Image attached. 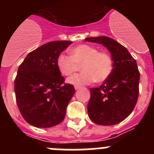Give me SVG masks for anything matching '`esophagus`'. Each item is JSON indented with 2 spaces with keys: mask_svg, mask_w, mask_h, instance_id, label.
<instances>
[{
  "mask_svg": "<svg viewBox=\"0 0 154 154\" xmlns=\"http://www.w3.org/2000/svg\"><path fill=\"white\" fill-rule=\"evenodd\" d=\"M80 88V86L79 85H75V90H77V89H79Z\"/></svg>",
  "mask_w": 154,
  "mask_h": 154,
  "instance_id": "obj_1",
  "label": "esophagus"
}]
</instances>
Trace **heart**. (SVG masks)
<instances>
[{"mask_svg":"<svg viewBox=\"0 0 154 154\" xmlns=\"http://www.w3.org/2000/svg\"><path fill=\"white\" fill-rule=\"evenodd\" d=\"M70 55L60 54L56 64L61 74L69 76L78 70L81 65V73L69 77L67 82L72 85L90 84L96 81L103 82L112 74L113 62L109 54L99 51L98 48L89 45H79L70 50Z\"/></svg>","mask_w":154,"mask_h":154,"instance_id":"heart-1","label":"heart"}]
</instances>
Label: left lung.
Instances as JSON below:
<instances>
[{
  "mask_svg": "<svg viewBox=\"0 0 154 154\" xmlns=\"http://www.w3.org/2000/svg\"><path fill=\"white\" fill-rule=\"evenodd\" d=\"M85 40L103 45L113 62L109 77L99 87L90 89L89 116L98 125L117 124L133 112L138 99L140 72L137 62L124 46L111 38L100 36Z\"/></svg>",
  "mask_w": 154,
  "mask_h": 154,
  "instance_id": "left-lung-1",
  "label": "left lung"
}]
</instances>
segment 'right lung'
Returning <instances> with one entry per match:
<instances>
[{
  "label": "right lung",
  "instance_id": "1",
  "mask_svg": "<svg viewBox=\"0 0 154 154\" xmlns=\"http://www.w3.org/2000/svg\"><path fill=\"white\" fill-rule=\"evenodd\" d=\"M72 42L55 41L30 52L17 69L14 80L16 102L27 123L48 128L62 122L75 88L65 83L57 58Z\"/></svg>",
  "mask_w": 154,
  "mask_h": 154
}]
</instances>
